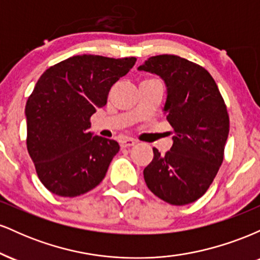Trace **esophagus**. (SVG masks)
<instances>
[{
  "instance_id": "1",
  "label": "esophagus",
  "mask_w": 260,
  "mask_h": 260,
  "mask_svg": "<svg viewBox=\"0 0 260 260\" xmlns=\"http://www.w3.org/2000/svg\"><path fill=\"white\" fill-rule=\"evenodd\" d=\"M136 140L132 138H127V137H123V138L120 139V145L122 148H128V147H133L136 144Z\"/></svg>"
}]
</instances>
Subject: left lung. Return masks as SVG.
<instances>
[{
    "mask_svg": "<svg viewBox=\"0 0 260 260\" xmlns=\"http://www.w3.org/2000/svg\"><path fill=\"white\" fill-rule=\"evenodd\" d=\"M138 70L165 80L168 99L164 110L175 134L171 150L165 155L153 149V161L143 172L145 183L169 204L198 201L223 160L230 118L222 95L204 67L180 56H153Z\"/></svg>",
    "mask_w": 260,
    "mask_h": 260,
    "instance_id": "obj_1",
    "label": "left lung"
}]
</instances>
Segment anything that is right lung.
I'll list each match as a JSON object with an SVG mask.
<instances>
[{
	"mask_svg": "<svg viewBox=\"0 0 260 260\" xmlns=\"http://www.w3.org/2000/svg\"><path fill=\"white\" fill-rule=\"evenodd\" d=\"M136 61L73 56L39 78L25 105L26 149L39 180L53 194H84L104 180L120 145L92 136L90 117L106 105L111 86Z\"/></svg>",
	"mask_w": 260,
	"mask_h": 260,
	"instance_id": "add662e5",
	"label": "right lung"
}]
</instances>
